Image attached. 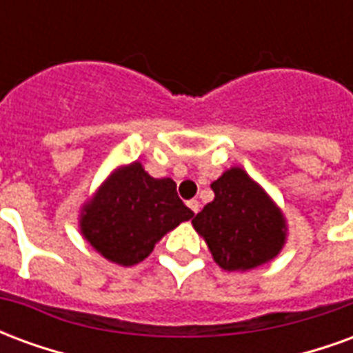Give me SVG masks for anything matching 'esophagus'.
I'll use <instances>...</instances> for the list:
<instances>
[{
    "label": "esophagus",
    "instance_id": "34e87169",
    "mask_svg": "<svg viewBox=\"0 0 353 353\" xmlns=\"http://www.w3.org/2000/svg\"><path fill=\"white\" fill-rule=\"evenodd\" d=\"M187 206L191 208L194 214H199V210H200V202H199V200H194V199L189 200V202H187Z\"/></svg>",
    "mask_w": 353,
    "mask_h": 353
}]
</instances>
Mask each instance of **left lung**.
Here are the masks:
<instances>
[{
	"label": "left lung",
	"instance_id": "8db88e82",
	"mask_svg": "<svg viewBox=\"0 0 353 353\" xmlns=\"http://www.w3.org/2000/svg\"><path fill=\"white\" fill-rule=\"evenodd\" d=\"M212 191L214 200L194 215L192 227L215 263L245 272L276 259L288 240V221L268 192L238 166L225 170Z\"/></svg>",
	"mask_w": 353,
	"mask_h": 353
}]
</instances>
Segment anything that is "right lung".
I'll return each mask as SVG.
<instances>
[{
  "label": "right lung",
  "instance_id": "obj_1",
  "mask_svg": "<svg viewBox=\"0 0 353 353\" xmlns=\"http://www.w3.org/2000/svg\"><path fill=\"white\" fill-rule=\"evenodd\" d=\"M192 215L177 196L174 179L151 177L136 161L113 170L83 204L79 229L103 259L132 266Z\"/></svg>",
  "mask_w": 353,
  "mask_h": 353
}]
</instances>
